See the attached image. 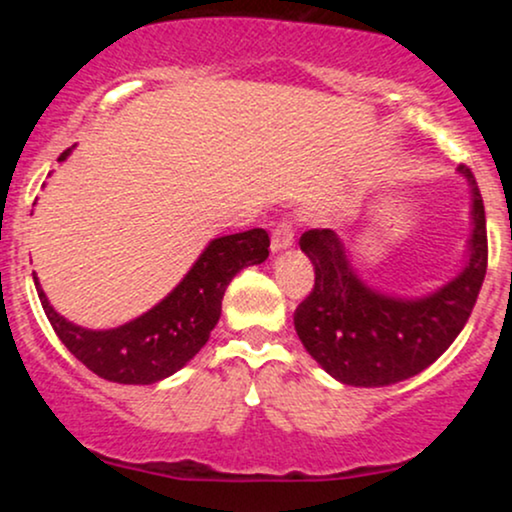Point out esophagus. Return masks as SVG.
<instances>
[{"label":"esophagus","mask_w":512,"mask_h":512,"mask_svg":"<svg viewBox=\"0 0 512 512\" xmlns=\"http://www.w3.org/2000/svg\"><path fill=\"white\" fill-rule=\"evenodd\" d=\"M293 243V226L289 219H281L276 221V226L272 228V250L279 252L284 248H289Z\"/></svg>","instance_id":"1"}]
</instances>
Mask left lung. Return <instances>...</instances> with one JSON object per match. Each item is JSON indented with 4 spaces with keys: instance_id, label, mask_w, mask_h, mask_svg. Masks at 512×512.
I'll return each mask as SVG.
<instances>
[{
    "instance_id": "1",
    "label": "left lung",
    "mask_w": 512,
    "mask_h": 512,
    "mask_svg": "<svg viewBox=\"0 0 512 512\" xmlns=\"http://www.w3.org/2000/svg\"><path fill=\"white\" fill-rule=\"evenodd\" d=\"M472 185L469 262L457 279L419 301L370 291L354 274L344 245L330 228H310L301 250L315 267L313 291L293 313L308 354L339 383L385 387L431 366L467 325L484 284L486 243L484 199L472 170L460 166Z\"/></svg>"
}]
</instances>
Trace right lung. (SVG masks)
I'll return each instance as SVG.
<instances>
[{
    "instance_id": "add662e5",
    "label": "right lung",
    "mask_w": 512,
    "mask_h": 512,
    "mask_svg": "<svg viewBox=\"0 0 512 512\" xmlns=\"http://www.w3.org/2000/svg\"><path fill=\"white\" fill-rule=\"evenodd\" d=\"M69 151H62L60 161ZM267 255L269 233L264 228L211 240L195 267L156 308L103 332L84 330L64 320L48 303L35 274L33 281L52 330L88 370L110 383L151 385L180 370L207 344L221 317L226 286L240 269L264 262Z\"/></svg>"
}]
</instances>
